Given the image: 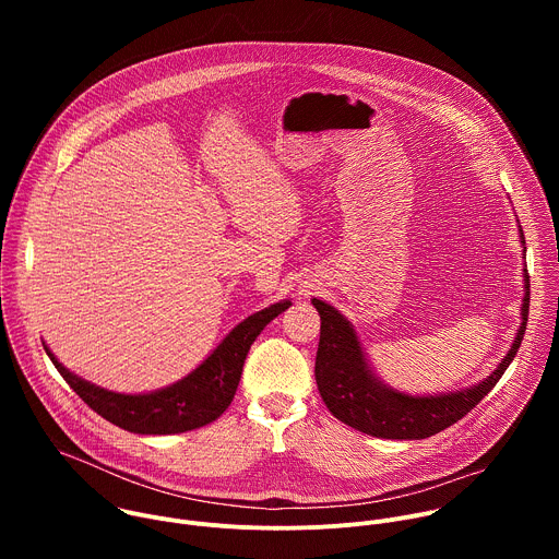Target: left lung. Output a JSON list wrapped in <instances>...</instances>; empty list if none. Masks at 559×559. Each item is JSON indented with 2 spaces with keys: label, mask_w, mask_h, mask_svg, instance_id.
Listing matches in <instances>:
<instances>
[{
  "label": "left lung",
  "mask_w": 559,
  "mask_h": 559,
  "mask_svg": "<svg viewBox=\"0 0 559 559\" xmlns=\"http://www.w3.org/2000/svg\"><path fill=\"white\" fill-rule=\"evenodd\" d=\"M524 278L526 294L522 302V325L511 352L504 356L498 369L485 382L471 389L427 397H414L380 384L365 362L352 325L332 305L313 298L311 302L318 309V316H321V341H318L313 373L323 403L341 423L376 438L423 440L444 431L480 403L513 362L528 321V272Z\"/></svg>",
  "instance_id": "8db88e82"
}]
</instances>
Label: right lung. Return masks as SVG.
<instances>
[{
    "label": "right lung",
    "mask_w": 559,
    "mask_h": 559,
    "mask_svg": "<svg viewBox=\"0 0 559 559\" xmlns=\"http://www.w3.org/2000/svg\"><path fill=\"white\" fill-rule=\"evenodd\" d=\"M289 305V300H283L246 318L188 378L154 393L126 395L106 391L70 373L61 362H57L48 347L44 349L72 391L108 423L145 436L183 433L214 423L229 407L252 343L263 328Z\"/></svg>",
    "instance_id": "right-lung-1"
}]
</instances>
